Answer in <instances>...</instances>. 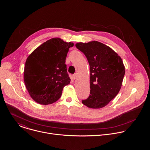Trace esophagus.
<instances>
[{
	"label": "esophagus",
	"instance_id": "34e87169",
	"mask_svg": "<svg viewBox=\"0 0 150 150\" xmlns=\"http://www.w3.org/2000/svg\"><path fill=\"white\" fill-rule=\"evenodd\" d=\"M73 76V79H76L77 78V77H78V76H77V73H75V74H74Z\"/></svg>",
	"mask_w": 150,
	"mask_h": 150
}]
</instances>
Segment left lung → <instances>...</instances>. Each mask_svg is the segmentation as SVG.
Returning <instances> with one entry per match:
<instances>
[{
  "mask_svg": "<svg viewBox=\"0 0 150 150\" xmlns=\"http://www.w3.org/2000/svg\"><path fill=\"white\" fill-rule=\"evenodd\" d=\"M76 47L86 55L90 69V94L82 100L89 108L105 107L118 93L125 73L121 58L110 47L92 41Z\"/></svg>",
  "mask_w": 150,
  "mask_h": 150,
  "instance_id": "8db88e82",
  "label": "left lung"
}]
</instances>
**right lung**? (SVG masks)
Wrapping results in <instances>:
<instances>
[{"label": "right lung", "instance_id": "1", "mask_svg": "<svg viewBox=\"0 0 150 150\" xmlns=\"http://www.w3.org/2000/svg\"><path fill=\"white\" fill-rule=\"evenodd\" d=\"M71 42L52 38L43 43L28 57L23 79L31 98L47 105L57 101L64 86L70 84L65 61Z\"/></svg>", "mask_w": 150, "mask_h": 150}]
</instances>
